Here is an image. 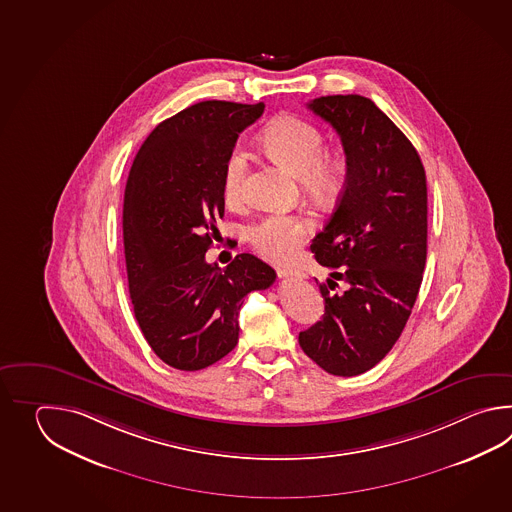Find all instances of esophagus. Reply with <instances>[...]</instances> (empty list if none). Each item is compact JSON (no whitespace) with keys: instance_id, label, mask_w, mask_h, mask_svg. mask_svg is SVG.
<instances>
[{"instance_id":"34e87169","label":"esophagus","mask_w":512,"mask_h":512,"mask_svg":"<svg viewBox=\"0 0 512 512\" xmlns=\"http://www.w3.org/2000/svg\"><path fill=\"white\" fill-rule=\"evenodd\" d=\"M278 276L280 278H304V272L294 269V267H278Z\"/></svg>"}]
</instances>
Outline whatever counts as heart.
Returning <instances> with one entry per match:
<instances>
[{
    "label": "heart",
    "instance_id": "obj_1",
    "mask_svg": "<svg viewBox=\"0 0 512 512\" xmlns=\"http://www.w3.org/2000/svg\"><path fill=\"white\" fill-rule=\"evenodd\" d=\"M263 142L283 163L300 174L302 185L318 197L331 196L342 179L340 159L324 152L326 139L318 126L300 117L274 120L263 133ZM247 153L236 146L230 152L223 172V197L229 207H240L245 201ZM309 221L285 212H272L251 229V243L261 256L271 260H287L300 247Z\"/></svg>",
    "mask_w": 512,
    "mask_h": 512
}]
</instances>
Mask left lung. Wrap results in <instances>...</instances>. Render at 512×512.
<instances>
[{"mask_svg": "<svg viewBox=\"0 0 512 512\" xmlns=\"http://www.w3.org/2000/svg\"><path fill=\"white\" fill-rule=\"evenodd\" d=\"M337 131L346 185L311 245L331 274L318 283L320 322L300 333L309 359L353 377L379 364L410 318L426 263V175L414 144L370 98L331 95L307 104Z\"/></svg>", "mask_w": 512, "mask_h": 512, "instance_id": "1", "label": "left lung"}]
</instances>
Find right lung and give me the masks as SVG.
<instances>
[{"instance_id": "obj_1", "label": "right lung", "mask_w": 512, "mask_h": 512, "mask_svg": "<svg viewBox=\"0 0 512 512\" xmlns=\"http://www.w3.org/2000/svg\"><path fill=\"white\" fill-rule=\"evenodd\" d=\"M263 109L197 102L163 120L131 164L122 210L131 304L146 342L175 370H203L236 348L243 298L276 280L247 252L225 269L205 260L225 214V163Z\"/></svg>"}]
</instances>
